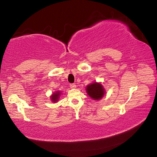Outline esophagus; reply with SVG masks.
Instances as JSON below:
<instances>
[{
	"label": "esophagus",
	"instance_id": "34e87169",
	"mask_svg": "<svg viewBox=\"0 0 157 157\" xmlns=\"http://www.w3.org/2000/svg\"><path fill=\"white\" fill-rule=\"evenodd\" d=\"M70 87L71 89H75L76 85L75 84H70Z\"/></svg>",
	"mask_w": 157,
	"mask_h": 157
}]
</instances>
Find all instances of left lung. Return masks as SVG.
Wrapping results in <instances>:
<instances>
[{"instance_id":"8db88e82","label":"left lung","mask_w":157,"mask_h":157,"mask_svg":"<svg viewBox=\"0 0 157 157\" xmlns=\"http://www.w3.org/2000/svg\"><path fill=\"white\" fill-rule=\"evenodd\" d=\"M86 91L87 94L95 100H100L105 94V90L102 85L100 83H97V82H94V83L88 85L86 86Z\"/></svg>"}]
</instances>
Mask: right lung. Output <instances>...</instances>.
Listing matches in <instances>:
<instances>
[{
	"label": "right lung",
	"instance_id": "add662e5",
	"mask_svg": "<svg viewBox=\"0 0 157 157\" xmlns=\"http://www.w3.org/2000/svg\"><path fill=\"white\" fill-rule=\"evenodd\" d=\"M60 94H61V91H57L55 93H53L52 95H51V97H50V98H51L52 102H56L57 101L59 100Z\"/></svg>",
	"mask_w": 157,
	"mask_h": 157
}]
</instances>
